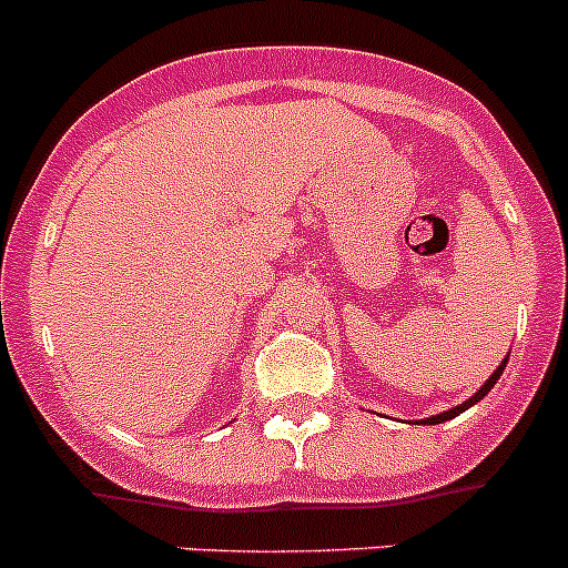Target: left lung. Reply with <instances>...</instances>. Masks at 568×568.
<instances>
[{"label": "left lung", "mask_w": 568, "mask_h": 568, "mask_svg": "<svg viewBox=\"0 0 568 568\" xmlns=\"http://www.w3.org/2000/svg\"><path fill=\"white\" fill-rule=\"evenodd\" d=\"M505 363H508V361H503V363H499V368H497V372H494V374H491V377H488V379H486V385H483V388H480V390H477V394H475V396H471V399H466V402H464V405L453 407V410H444V413H438V416H430V418H424V422H427V424H442V422H447V418H455V416H458V413H464V410H466V407H471V405H475V402H480V399H483V396H486V394H488V390H491V388H494V383H497V379H499V374H503Z\"/></svg>", "instance_id": "1"}]
</instances>
